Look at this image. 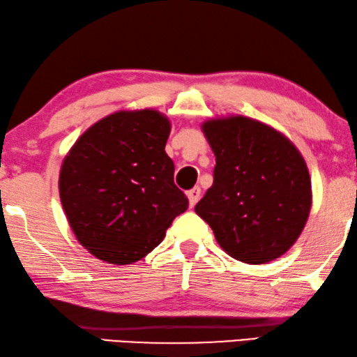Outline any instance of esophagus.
<instances>
[{
    "label": "esophagus",
    "instance_id": "34e87169",
    "mask_svg": "<svg viewBox=\"0 0 357 357\" xmlns=\"http://www.w3.org/2000/svg\"><path fill=\"white\" fill-rule=\"evenodd\" d=\"M188 197H189V205H190V207H195V204H197L199 199H200V188L190 189L189 192H188Z\"/></svg>",
    "mask_w": 357,
    "mask_h": 357
}]
</instances>
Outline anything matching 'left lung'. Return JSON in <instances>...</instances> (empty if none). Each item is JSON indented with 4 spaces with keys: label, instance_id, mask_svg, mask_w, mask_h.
Returning a JSON list of instances; mask_svg holds the SVG:
<instances>
[{
    "label": "left lung",
    "instance_id": "8db88e82",
    "mask_svg": "<svg viewBox=\"0 0 357 357\" xmlns=\"http://www.w3.org/2000/svg\"><path fill=\"white\" fill-rule=\"evenodd\" d=\"M202 129L217 165L195 213L236 260L278 259L299 238L310 212L304 158L283 134L255 119H210Z\"/></svg>",
    "mask_w": 357,
    "mask_h": 357
}]
</instances>
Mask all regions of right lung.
<instances>
[{
	"label": "right lung",
	"mask_w": 357,
	"mask_h": 357,
	"mask_svg": "<svg viewBox=\"0 0 357 357\" xmlns=\"http://www.w3.org/2000/svg\"><path fill=\"white\" fill-rule=\"evenodd\" d=\"M169 128L155 109L113 113L85 130L64 158V213L79 243L103 262H137L188 210L165 152Z\"/></svg>",
	"instance_id": "add662e5"
}]
</instances>
